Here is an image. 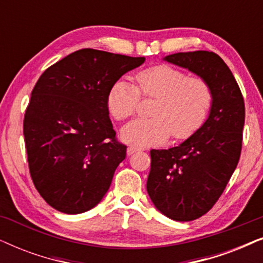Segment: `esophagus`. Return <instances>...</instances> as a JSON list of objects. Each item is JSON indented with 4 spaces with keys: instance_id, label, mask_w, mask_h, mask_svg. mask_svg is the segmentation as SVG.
Masks as SVG:
<instances>
[{
    "instance_id": "1",
    "label": "esophagus",
    "mask_w": 263,
    "mask_h": 263,
    "mask_svg": "<svg viewBox=\"0 0 263 263\" xmlns=\"http://www.w3.org/2000/svg\"><path fill=\"white\" fill-rule=\"evenodd\" d=\"M138 151H140V149L136 148V147H128V148H127V154H128V156H132V154H134L135 152H138Z\"/></svg>"
}]
</instances>
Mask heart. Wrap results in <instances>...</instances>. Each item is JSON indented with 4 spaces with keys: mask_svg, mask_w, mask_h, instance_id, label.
<instances>
[{
    "mask_svg": "<svg viewBox=\"0 0 263 263\" xmlns=\"http://www.w3.org/2000/svg\"><path fill=\"white\" fill-rule=\"evenodd\" d=\"M135 85L117 80L107 95V107L117 121H124L138 111L140 96L156 98L149 115L139 118L122 129L123 141L136 147L164 143L172 135L174 140H185L195 134L207 120L213 89L201 77H189L178 68L159 64L136 73Z\"/></svg>",
    "mask_w": 263,
    "mask_h": 263,
    "instance_id": "heart-1",
    "label": "heart"
}]
</instances>
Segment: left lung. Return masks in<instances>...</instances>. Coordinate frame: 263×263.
Instances as JSON below:
<instances>
[{"label": "left lung", "instance_id": "1", "mask_svg": "<svg viewBox=\"0 0 263 263\" xmlns=\"http://www.w3.org/2000/svg\"><path fill=\"white\" fill-rule=\"evenodd\" d=\"M164 60L206 79L214 96L210 116L195 134L177 147L151 151V200L172 220L190 221L214 206L236 170L246 107L232 71L217 53L200 50Z\"/></svg>", "mask_w": 263, "mask_h": 263}]
</instances>
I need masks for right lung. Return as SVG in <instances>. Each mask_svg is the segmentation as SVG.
<instances>
[{"label": "right lung", "instance_id": "right-lung-1", "mask_svg": "<svg viewBox=\"0 0 263 263\" xmlns=\"http://www.w3.org/2000/svg\"><path fill=\"white\" fill-rule=\"evenodd\" d=\"M145 57L78 50L38 79L24 117L28 168L35 189L55 210L79 214L110 188L127 146L116 139L107 95Z\"/></svg>", "mask_w": 263, "mask_h": 263}]
</instances>
